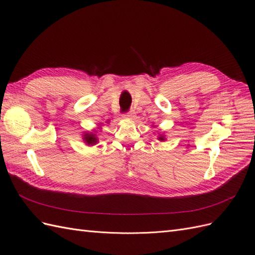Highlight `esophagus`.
I'll return each instance as SVG.
<instances>
[{
	"mask_svg": "<svg viewBox=\"0 0 255 255\" xmlns=\"http://www.w3.org/2000/svg\"><path fill=\"white\" fill-rule=\"evenodd\" d=\"M123 117H125V118H132V117H134V112L133 111H128V113L123 114Z\"/></svg>",
	"mask_w": 255,
	"mask_h": 255,
	"instance_id": "obj_1",
	"label": "esophagus"
}]
</instances>
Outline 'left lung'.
Wrapping results in <instances>:
<instances>
[{"instance_id": "1", "label": "left lung", "mask_w": 255, "mask_h": 255, "mask_svg": "<svg viewBox=\"0 0 255 255\" xmlns=\"http://www.w3.org/2000/svg\"><path fill=\"white\" fill-rule=\"evenodd\" d=\"M159 139L160 140H164V137H159Z\"/></svg>"}]
</instances>
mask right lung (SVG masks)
I'll list each match as a JSON object with an SVG mask.
<instances>
[{
  "mask_svg": "<svg viewBox=\"0 0 255 255\" xmlns=\"http://www.w3.org/2000/svg\"><path fill=\"white\" fill-rule=\"evenodd\" d=\"M84 136H85L84 140L86 141V143L89 144V145L96 144L97 141H98V138L95 136V134H92V133H86Z\"/></svg>",
  "mask_w": 255,
  "mask_h": 255,
  "instance_id": "right-lung-1",
  "label": "right lung"
}]
</instances>
